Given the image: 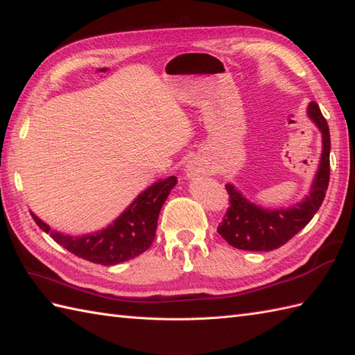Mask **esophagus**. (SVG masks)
<instances>
[{"instance_id":"1","label":"esophagus","mask_w":355,"mask_h":355,"mask_svg":"<svg viewBox=\"0 0 355 355\" xmlns=\"http://www.w3.org/2000/svg\"><path fill=\"white\" fill-rule=\"evenodd\" d=\"M187 171H188V176H191V175H196V173L199 171V165L196 164V162H191L190 165H188L187 167Z\"/></svg>"}]
</instances>
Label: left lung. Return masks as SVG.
<instances>
[{
    "instance_id": "8db88e82",
    "label": "left lung",
    "mask_w": 355,
    "mask_h": 355,
    "mask_svg": "<svg viewBox=\"0 0 355 355\" xmlns=\"http://www.w3.org/2000/svg\"><path fill=\"white\" fill-rule=\"evenodd\" d=\"M306 112L322 132V144H324L319 170L313 180L310 194L290 208L267 209L249 202L239 190H235L234 185L227 184L226 191L230 194V208L226 209L222 223L217 226V232L231 246L255 252L278 249L304 230L320 208L329 184L331 139H329L328 123L316 101H311Z\"/></svg>"
}]
</instances>
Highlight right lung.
Segmentation results:
<instances>
[{"label":"right lung","instance_id":"obj_1","mask_svg":"<svg viewBox=\"0 0 355 355\" xmlns=\"http://www.w3.org/2000/svg\"><path fill=\"white\" fill-rule=\"evenodd\" d=\"M176 184V176L157 180L141 193L112 225L103 231L82 237H71L53 231L33 212L31 217L44 232L50 234L54 241L71 254L96 264L114 266L141 255L152 246L159 211Z\"/></svg>","mask_w":355,"mask_h":355}]
</instances>
